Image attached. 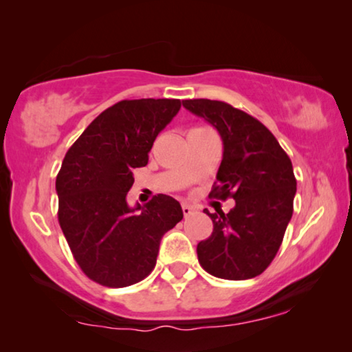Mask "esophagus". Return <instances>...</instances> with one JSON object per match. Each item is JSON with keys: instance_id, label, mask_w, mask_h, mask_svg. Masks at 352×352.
Listing matches in <instances>:
<instances>
[{"instance_id": "1", "label": "esophagus", "mask_w": 352, "mask_h": 352, "mask_svg": "<svg viewBox=\"0 0 352 352\" xmlns=\"http://www.w3.org/2000/svg\"><path fill=\"white\" fill-rule=\"evenodd\" d=\"M182 210H183V215L190 217V215L192 214V212H195V207L190 206V204H186V202H183V204H182Z\"/></svg>"}]
</instances>
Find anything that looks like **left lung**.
Wrapping results in <instances>:
<instances>
[{
  "instance_id": "left-lung-1",
  "label": "left lung",
  "mask_w": 352,
  "mask_h": 352,
  "mask_svg": "<svg viewBox=\"0 0 352 352\" xmlns=\"http://www.w3.org/2000/svg\"><path fill=\"white\" fill-rule=\"evenodd\" d=\"M183 107L214 126L223 142V160L210 196L236 201L228 214L206 209L214 231L197 244V260L220 279H252L273 261L294 214L292 161L254 116L209 98L183 100Z\"/></svg>"
}]
</instances>
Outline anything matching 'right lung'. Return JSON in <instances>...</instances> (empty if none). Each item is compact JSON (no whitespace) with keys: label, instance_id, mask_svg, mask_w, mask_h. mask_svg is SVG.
I'll return each instance as SVG.
<instances>
[{"label":"right lung","instance_id":"1","mask_svg":"<svg viewBox=\"0 0 352 352\" xmlns=\"http://www.w3.org/2000/svg\"><path fill=\"white\" fill-rule=\"evenodd\" d=\"M177 98L122 100L87 126L63 157L56 180L58 223L82 273L127 287L151 273L162 236L183 219L180 202L157 195L127 204L133 170L148 164L157 133L174 120Z\"/></svg>","mask_w":352,"mask_h":352}]
</instances>
